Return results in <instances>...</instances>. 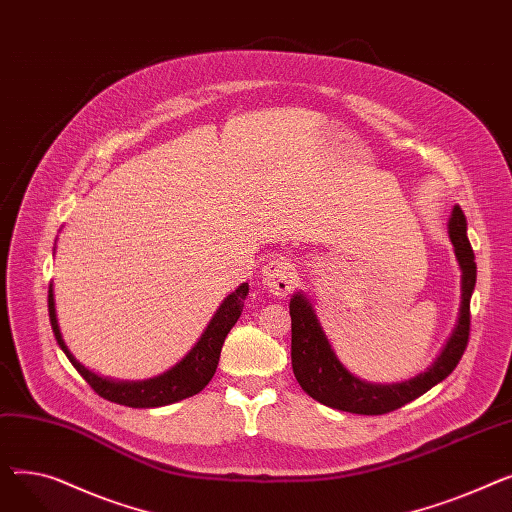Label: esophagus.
<instances>
[{
	"instance_id": "1",
	"label": "esophagus",
	"mask_w": 512,
	"mask_h": 512,
	"mask_svg": "<svg viewBox=\"0 0 512 512\" xmlns=\"http://www.w3.org/2000/svg\"><path fill=\"white\" fill-rule=\"evenodd\" d=\"M297 284V272L294 265L286 257H274L263 265V286L270 290L274 297H286Z\"/></svg>"
}]
</instances>
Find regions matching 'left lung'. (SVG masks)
<instances>
[{
    "instance_id": "8db88e82",
    "label": "left lung",
    "mask_w": 512,
    "mask_h": 512,
    "mask_svg": "<svg viewBox=\"0 0 512 512\" xmlns=\"http://www.w3.org/2000/svg\"><path fill=\"white\" fill-rule=\"evenodd\" d=\"M450 240L454 245L456 259L463 270V303L459 324H456L450 340L446 342L442 355L434 361L425 373L417 378L392 384L375 386L361 382L353 373L338 361L332 346L321 330L317 315L311 303L303 294H294L290 299V319H292V371L301 388L317 402L338 411L357 415H384L405 407L407 402L419 398L429 388L440 384L459 365L465 348L469 344L471 330V294L477 280V265L471 242L467 238V220L459 205H454L452 218L448 224Z\"/></svg>"
}]
</instances>
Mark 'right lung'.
Segmentation results:
<instances>
[{
  "label": "right lung",
  "mask_w": 512,
  "mask_h": 512,
  "mask_svg": "<svg viewBox=\"0 0 512 512\" xmlns=\"http://www.w3.org/2000/svg\"><path fill=\"white\" fill-rule=\"evenodd\" d=\"M249 294V284L238 286L230 297L220 305L218 313L213 315L209 321V326L205 328L203 336L199 342L193 346V351L188 353L176 367L166 371L159 378L147 380V382H112V380H103L93 371H89L85 365H80L68 351V346L64 344V338L60 334L58 326V317H56V303H53V290L49 284V294H47V307H49V321H51V330L53 336H56L58 344L74 369L83 375V380L105 400L118 402V405L124 407H134V409H151V407H164L170 405V402L182 400L201 392L213 378L215 367H218L220 353L224 340L232 326L238 321L242 307H245V299Z\"/></svg>",
  "instance_id": "add662e5"
}]
</instances>
